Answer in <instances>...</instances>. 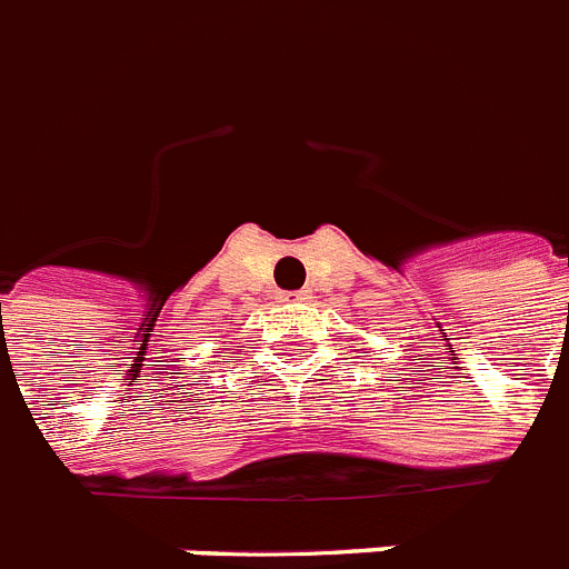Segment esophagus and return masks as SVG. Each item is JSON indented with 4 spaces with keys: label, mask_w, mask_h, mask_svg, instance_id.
Masks as SVG:
<instances>
[{
    "label": "esophagus",
    "mask_w": 569,
    "mask_h": 569,
    "mask_svg": "<svg viewBox=\"0 0 569 569\" xmlns=\"http://www.w3.org/2000/svg\"><path fill=\"white\" fill-rule=\"evenodd\" d=\"M307 298H310L307 289H301V292H280V301H307Z\"/></svg>",
    "instance_id": "34e87169"
}]
</instances>
